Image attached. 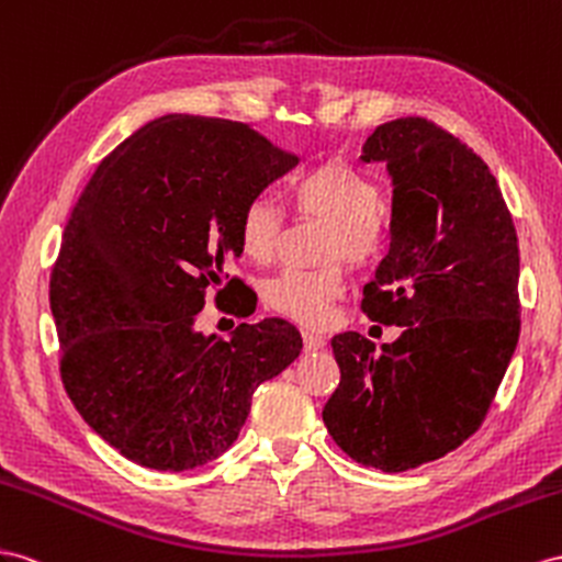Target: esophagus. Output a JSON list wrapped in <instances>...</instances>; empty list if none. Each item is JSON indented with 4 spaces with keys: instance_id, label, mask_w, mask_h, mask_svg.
Listing matches in <instances>:
<instances>
[{
    "instance_id": "esophagus-1",
    "label": "esophagus",
    "mask_w": 562,
    "mask_h": 562,
    "mask_svg": "<svg viewBox=\"0 0 562 562\" xmlns=\"http://www.w3.org/2000/svg\"><path fill=\"white\" fill-rule=\"evenodd\" d=\"M301 337H304V349L306 351H321L325 349L327 339L321 333H313V329H301Z\"/></svg>"
}]
</instances>
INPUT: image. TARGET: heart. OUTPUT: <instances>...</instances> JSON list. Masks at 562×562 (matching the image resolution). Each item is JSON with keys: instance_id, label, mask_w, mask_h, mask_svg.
Here are the masks:
<instances>
[{"instance_id": "heart-1", "label": "heart", "mask_w": 562, "mask_h": 562, "mask_svg": "<svg viewBox=\"0 0 562 562\" xmlns=\"http://www.w3.org/2000/svg\"><path fill=\"white\" fill-rule=\"evenodd\" d=\"M286 199L299 215H311L329 225L325 258H347L366 268L378 263L390 249V218L382 211L380 184L344 161H323L299 172L286 187ZM282 211L266 196L249 199L237 218L241 254L266 263L276 254ZM347 290V278L337 266L321 270H282L266 286L272 311L304 325H323L335 301Z\"/></svg>"}]
</instances>
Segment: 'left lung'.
Segmentation results:
<instances>
[{"instance_id":"obj_1","label":"left lung","mask_w":562,"mask_h":562,"mask_svg":"<svg viewBox=\"0 0 562 562\" xmlns=\"http://www.w3.org/2000/svg\"><path fill=\"white\" fill-rule=\"evenodd\" d=\"M363 161L392 176V244L363 290V313L404 333L333 339L341 380L323 408L356 463L404 472L480 429L520 337V249L492 170L420 116L375 127Z\"/></svg>"}]
</instances>
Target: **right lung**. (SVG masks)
Returning a JSON list of instances; mask_svg holds the SVG:
<instances>
[{"label": "right lung", "mask_w": 562, "mask_h": 562, "mask_svg": "<svg viewBox=\"0 0 562 562\" xmlns=\"http://www.w3.org/2000/svg\"><path fill=\"white\" fill-rule=\"evenodd\" d=\"M294 164L247 123L170 113L121 142L80 194L49 280L61 380L133 463L182 472L218 458L256 386L301 353L280 318L229 339L194 329L225 258L241 254L239 211Z\"/></svg>", "instance_id": "obj_1"}]
</instances>
